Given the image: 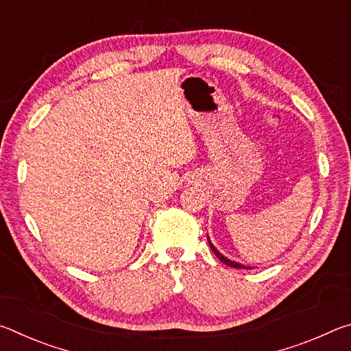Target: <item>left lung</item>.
I'll return each instance as SVG.
<instances>
[{"mask_svg": "<svg viewBox=\"0 0 351 351\" xmlns=\"http://www.w3.org/2000/svg\"><path fill=\"white\" fill-rule=\"evenodd\" d=\"M207 240H209V237H207ZM209 246H210V249L213 251V254L217 255V257L223 261L224 265H228V266H230V268H239V269H251L249 268V266H245V265H241V263H237V261H234V260H229L228 257H224L223 254H219V251H217V247L212 245L210 243V240H209Z\"/></svg>", "mask_w": 351, "mask_h": 351, "instance_id": "1", "label": "left lung"}]
</instances>
